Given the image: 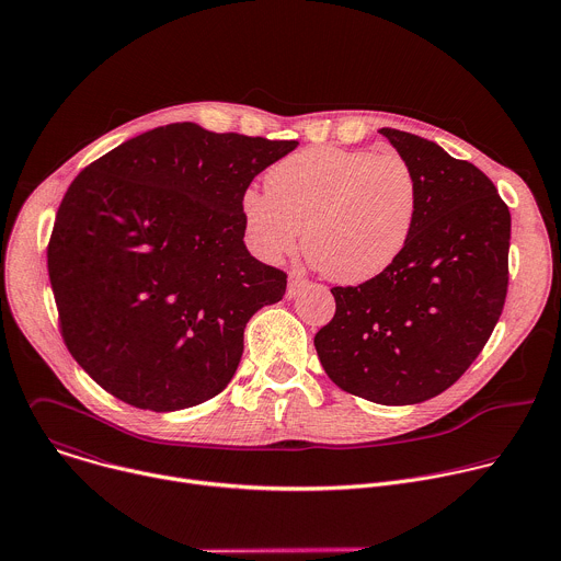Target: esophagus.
<instances>
[{
	"label": "esophagus",
	"mask_w": 561,
	"mask_h": 561,
	"mask_svg": "<svg viewBox=\"0 0 561 561\" xmlns=\"http://www.w3.org/2000/svg\"><path fill=\"white\" fill-rule=\"evenodd\" d=\"M306 286H308V279H304V277H299V275H290V277H288V290H286V295L293 299V297H297Z\"/></svg>",
	"instance_id": "1"
}]
</instances>
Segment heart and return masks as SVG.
<instances>
[{
	"instance_id": "obj_1",
	"label": "heart",
	"mask_w": 561,
	"mask_h": 561,
	"mask_svg": "<svg viewBox=\"0 0 561 561\" xmlns=\"http://www.w3.org/2000/svg\"><path fill=\"white\" fill-rule=\"evenodd\" d=\"M266 193L247 191L251 247L268 262L293 253L333 282L362 284L404 253L420 210V182L399 152L317 146L268 169Z\"/></svg>"
}]
</instances>
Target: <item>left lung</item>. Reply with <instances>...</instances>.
<instances>
[{
    "label": "left lung",
    "instance_id": "obj_1",
    "mask_svg": "<svg viewBox=\"0 0 561 561\" xmlns=\"http://www.w3.org/2000/svg\"><path fill=\"white\" fill-rule=\"evenodd\" d=\"M379 133L417 175L415 228L381 275L331 288L335 314L314 348L342 390L407 407L450 388L486 346L508 290L511 213L466 159L404 130Z\"/></svg>",
    "mask_w": 561,
    "mask_h": 561
}]
</instances>
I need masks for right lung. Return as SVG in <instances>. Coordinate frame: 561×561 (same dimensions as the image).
<instances>
[{
  "label": "right lung",
  "instance_id": "add662e5",
  "mask_svg": "<svg viewBox=\"0 0 561 561\" xmlns=\"http://www.w3.org/2000/svg\"><path fill=\"white\" fill-rule=\"evenodd\" d=\"M295 146L180 122L72 180L48 277L68 353L106 392L169 413L228 386L249 319L286 293V273L244 244L242 197Z\"/></svg>",
  "mask_w": 561,
  "mask_h": 561
}]
</instances>
